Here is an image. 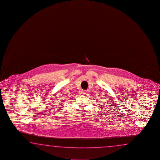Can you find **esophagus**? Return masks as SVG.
<instances>
[{"instance_id":"34e87169","label":"esophagus","mask_w":160,"mask_h":160,"mask_svg":"<svg viewBox=\"0 0 160 160\" xmlns=\"http://www.w3.org/2000/svg\"><path fill=\"white\" fill-rule=\"evenodd\" d=\"M82 92L83 94H86V93L87 92V91H86V90H82Z\"/></svg>"}]
</instances>
